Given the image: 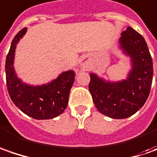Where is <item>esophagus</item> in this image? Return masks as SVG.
Segmentation results:
<instances>
[{"mask_svg":"<svg viewBox=\"0 0 157 157\" xmlns=\"http://www.w3.org/2000/svg\"><path fill=\"white\" fill-rule=\"evenodd\" d=\"M84 62H82V63H84Z\"/></svg>","mask_w":157,"mask_h":157,"instance_id":"1","label":"esophagus"}]
</instances>
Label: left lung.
<instances>
[{
	"label": "left lung",
	"mask_w": 157,
	"mask_h": 157,
	"mask_svg": "<svg viewBox=\"0 0 157 157\" xmlns=\"http://www.w3.org/2000/svg\"><path fill=\"white\" fill-rule=\"evenodd\" d=\"M120 44L132 59V70L127 80L109 82L90 74L89 84L96 109L114 119L129 117L144 105L153 79L152 57L143 35L128 27L122 33Z\"/></svg>",
	"instance_id": "1"
}]
</instances>
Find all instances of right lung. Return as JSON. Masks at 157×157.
<instances>
[{
    "label": "right lung",
    "instance_id": "right-lung-1",
    "mask_svg": "<svg viewBox=\"0 0 157 157\" xmlns=\"http://www.w3.org/2000/svg\"><path fill=\"white\" fill-rule=\"evenodd\" d=\"M26 31L24 28L14 36L6 58L8 92L14 105L24 114L37 120L51 119L61 115L67 108L75 73L72 70L66 71L50 83L37 87L26 85L17 78L13 67L15 47Z\"/></svg>",
    "mask_w": 157,
    "mask_h": 157
}]
</instances>
